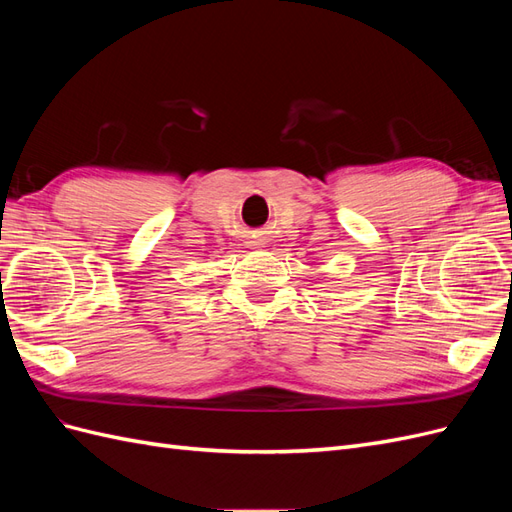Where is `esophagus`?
<instances>
[{"mask_svg":"<svg viewBox=\"0 0 512 512\" xmlns=\"http://www.w3.org/2000/svg\"><path fill=\"white\" fill-rule=\"evenodd\" d=\"M254 245H262V243H254Z\"/></svg>","mask_w":512,"mask_h":512,"instance_id":"esophagus-1","label":"esophagus"}]
</instances>
